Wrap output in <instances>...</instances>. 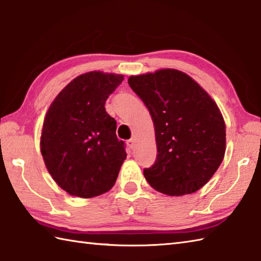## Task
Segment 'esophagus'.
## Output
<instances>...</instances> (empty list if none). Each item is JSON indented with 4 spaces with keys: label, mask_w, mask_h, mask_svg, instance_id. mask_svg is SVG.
<instances>
[{
    "label": "esophagus",
    "mask_w": 261,
    "mask_h": 261,
    "mask_svg": "<svg viewBox=\"0 0 261 261\" xmlns=\"http://www.w3.org/2000/svg\"><path fill=\"white\" fill-rule=\"evenodd\" d=\"M135 142H136V140H135V138L134 137H132L131 138V139L130 140H127V146H129L130 148H134V146H135Z\"/></svg>",
    "instance_id": "34e87169"
}]
</instances>
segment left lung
<instances>
[{"label":"left lung","instance_id":"1","mask_svg":"<svg viewBox=\"0 0 261 261\" xmlns=\"http://www.w3.org/2000/svg\"><path fill=\"white\" fill-rule=\"evenodd\" d=\"M154 126L157 159L143 170L154 190L169 196L198 191L225 153V123L214 99L191 76L166 68L130 76Z\"/></svg>","mask_w":261,"mask_h":261}]
</instances>
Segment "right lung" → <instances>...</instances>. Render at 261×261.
<instances>
[{
	"mask_svg": "<svg viewBox=\"0 0 261 261\" xmlns=\"http://www.w3.org/2000/svg\"><path fill=\"white\" fill-rule=\"evenodd\" d=\"M123 75L90 71L66 85L43 121L40 150L57 185L69 195L91 198L115 184L126 152L105 101Z\"/></svg>",
	"mask_w": 261,
	"mask_h": 261,
	"instance_id": "obj_1",
	"label": "right lung"
}]
</instances>
